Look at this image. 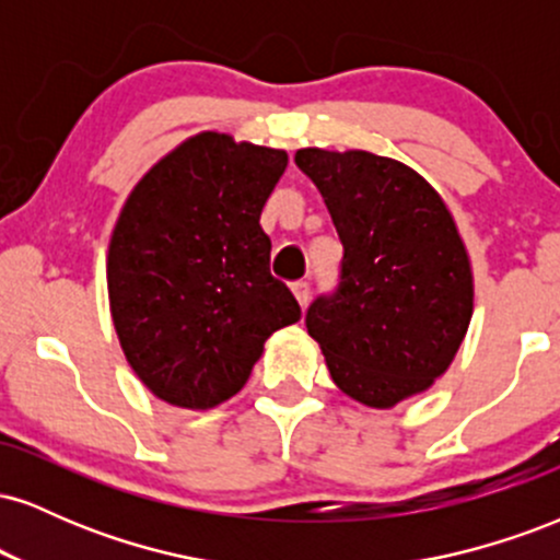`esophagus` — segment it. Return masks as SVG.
Returning <instances> with one entry per match:
<instances>
[{"instance_id": "34e87169", "label": "esophagus", "mask_w": 560, "mask_h": 560, "mask_svg": "<svg viewBox=\"0 0 560 560\" xmlns=\"http://www.w3.org/2000/svg\"><path fill=\"white\" fill-rule=\"evenodd\" d=\"M292 292H294V298H298V302H300L302 307H305L307 302H311V284H307V281H294Z\"/></svg>"}]
</instances>
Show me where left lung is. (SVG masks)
<instances>
[{
	"mask_svg": "<svg viewBox=\"0 0 560 560\" xmlns=\"http://www.w3.org/2000/svg\"><path fill=\"white\" fill-rule=\"evenodd\" d=\"M345 258L337 292L307 307L345 395L369 408L421 395L447 371L474 313V273L445 199L400 160L363 150H298Z\"/></svg>",
	"mask_w": 560,
	"mask_h": 560,
	"instance_id": "1",
	"label": "left lung"
}]
</instances>
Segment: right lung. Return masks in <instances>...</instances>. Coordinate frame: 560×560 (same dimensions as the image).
<instances>
[{
	"label": "right lung",
	"mask_w": 560,
	"mask_h": 560,
	"mask_svg": "<svg viewBox=\"0 0 560 560\" xmlns=\"http://www.w3.org/2000/svg\"><path fill=\"white\" fill-rule=\"evenodd\" d=\"M287 163L284 150L202 131L128 195L107 249V294L126 361L160 400L226 402L266 339L300 320L260 226Z\"/></svg>",
	"instance_id": "1"
}]
</instances>
